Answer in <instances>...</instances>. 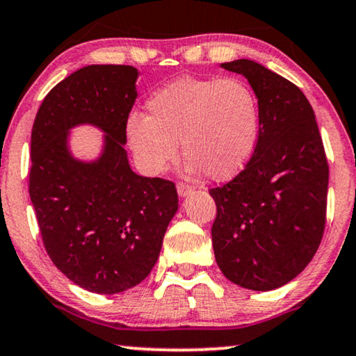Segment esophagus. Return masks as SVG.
<instances>
[{"label": "esophagus", "instance_id": "34e87169", "mask_svg": "<svg viewBox=\"0 0 356 356\" xmlns=\"http://www.w3.org/2000/svg\"><path fill=\"white\" fill-rule=\"evenodd\" d=\"M178 194L179 197H186V195H189L191 193L194 191V186H191V184H186V183H178Z\"/></svg>", "mask_w": 356, "mask_h": 356}]
</instances>
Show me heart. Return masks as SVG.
Instances as JSON below:
<instances>
[{
	"label": "heart",
	"mask_w": 356,
	"mask_h": 356,
	"mask_svg": "<svg viewBox=\"0 0 356 356\" xmlns=\"http://www.w3.org/2000/svg\"><path fill=\"white\" fill-rule=\"evenodd\" d=\"M146 111L128 117L125 135L138 165L151 175L177 161L181 140L191 172L223 181L247 165L259 143V97L239 79L183 76L154 92Z\"/></svg>",
	"instance_id": "1"
}]
</instances>
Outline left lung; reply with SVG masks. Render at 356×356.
<instances>
[{"mask_svg": "<svg viewBox=\"0 0 356 356\" xmlns=\"http://www.w3.org/2000/svg\"><path fill=\"white\" fill-rule=\"evenodd\" d=\"M221 67L244 75L260 102V136L245 168L221 188L215 260L231 282L273 291L300 275L326 225L329 165L315 112L284 76L250 59Z\"/></svg>", "mask_w": 356, "mask_h": 356, "instance_id": "obj_1", "label": "left lung"}]
</instances>
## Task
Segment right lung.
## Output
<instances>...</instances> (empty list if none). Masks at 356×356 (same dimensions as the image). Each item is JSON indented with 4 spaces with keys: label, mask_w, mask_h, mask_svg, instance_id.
I'll use <instances>...</instances> for the list:
<instances>
[{
    "label": "right lung",
    "mask_w": 356,
    "mask_h": 356,
    "mask_svg": "<svg viewBox=\"0 0 356 356\" xmlns=\"http://www.w3.org/2000/svg\"><path fill=\"white\" fill-rule=\"evenodd\" d=\"M140 72L131 65H86L51 90L32 128L29 193L49 259L76 286L123 292L156 265L178 210L172 181L133 172L123 144ZM105 133L95 161L68 149L72 127Z\"/></svg>",
    "instance_id": "obj_1"
}]
</instances>
